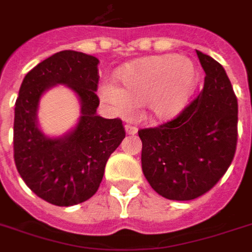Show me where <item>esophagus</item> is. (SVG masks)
<instances>
[{
    "label": "esophagus",
    "mask_w": 252,
    "mask_h": 252,
    "mask_svg": "<svg viewBox=\"0 0 252 252\" xmlns=\"http://www.w3.org/2000/svg\"><path fill=\"white\" fill-rule=\"evenodd\" d=\"M126 134L133 136V134L137 133V128H136V126H126Z\"/></svg>",
    "instance_id": "esophagus-1"
}]
</instances>
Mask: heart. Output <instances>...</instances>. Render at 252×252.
<instances>
[{
  "mask_svg": "<svg viewBox=\"0 0 252 252\" xmlns=\"http://www.w3.org/2000/svg\"><path fill=\"white\" fill-rule=\"evenodd\" d=\"M114 82L99 86V96L118 115L126 116L133 104H144L153 120L175 119L195 90L197 72L193 63L176 55L144 57L119 72Z\"/></svg>",
  "mask_w": 252,
  "mask_h": 252,
  "instance_id": "1",
  "label": "heart"
}]
</instances>
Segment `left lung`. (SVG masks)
<instances>
[{"mask_svg":"<svg viewBox=\"0 0 252 252\" xmlns=\"http://www.w3.org/2000/svg\"><path fill=\"white\" fill-rule=\"evenodd\" d=\"M205 72L199 96L171 122L138 130L146 180L168 200H193L226 172L237 148L238 103L222 65L196 51Z\"/></svg>","mask_w":252,"mask_h":252,"instance_id":"8db88e82","label":"left lung"}]
</instances>
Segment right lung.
<instances>
[{"mask_svg": "<svg viewBox=\"0 0 252 252\" xmlns=\"http://www.w3.org/2000/svg\"><path fill=\"white\" fill-rule=\"evenodd\" d=\"M96 57L61 51L31 69L19 89L14 111V161L25 183L40 199L70 207L98 191L108 158L126 137L120 119L96 114L99 98ZM57 84L80 100V118L63 136L51 138L38 126L41 96Z\"/></svg>", "mask_w": 252, "mask_h": 252, "instance_id": "right-lung-1", "label": "right lung"}]
</instances>
